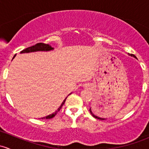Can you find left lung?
Instances as JSON below:
<instances>
[{
	"label": "left lung",
	"mask_w": 149,
	"mask_h": 149,
	"mask_svg": "<svg viewBox=\"0 0 149 149\" xmlns=\"http://www.w3.org/2000/svg\"><path fill=\"white\" fill-rule=\"evenodd\" d=\"M131 56H133V57H134V58H136V57L134 55H131ZM89 111H90V112H91V115H92V116L94 117V118H97V119H99V120H104V118H99V117H97V116H96V115H94V114H93L92 112H91V109H89Z\"/></svg>",
	"instance_id": "left-lung-1"
}]
</instances>
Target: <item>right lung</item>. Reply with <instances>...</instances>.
I'll return each mask as SVG.
<instances>
[{"label": "right lung", "mask_w": 149, "mask_h": 149, "mask_svg": "<svg viewBox=\"0 0 149 149\" xmlns=\"http://www.w3.org/2000/svg\"><path fill=\"white\" fill-rule=\"evenodd\" d=\"M53 48L50 45H49L47 44H45V43H37V44L31 46V47H29L28 48H26V49H23L22 51H21V53H24V52H36V51H49V50H51V49H52ZM15 56H16V55L13 56V59L15 58ZM65 100L66 98L65 99V100H64L63 102V103L61 104V105L60 106V107L58 108V109H57L56 111H55L54 113L51 114V115H48V116H46V117H44V118H42V119H51V118H54V117L55 116V115H57V113H58V112H59L60 110H61V109L62 108L63 105L64 104V103H65Z\"/></svg>", "instance_id": "obj_1"}]
</instances>
